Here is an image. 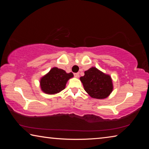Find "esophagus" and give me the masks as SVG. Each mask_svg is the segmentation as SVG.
I'll list each match as a JSON object with an SVG mask.
<instances>
[{
    "instance_id": "1",
    "label": "esophagus",
    "mask_w": 149,
    "mask_h": 149,
    "mask_svg": "<svg viewBox=\"0 0 149 149\" xmlns=\"http://www.w3.org/2000/svg\"><path fill=\"white\" fill-rule=\"evenodd\" d=\"M74 76L76 77V78H78L79 77V73H75V74H74Z\"/></svg>"
}]
</instances>
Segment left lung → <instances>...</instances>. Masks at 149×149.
Wrapping results in <instances>:
<instances>
[{"instance_id": "left-lung-1", "label": "left lung", "mask_w": 149, "mask_h": 149, "mask_svg": "<svg viewBox=\"0 0 149 149\" xmlns=\"http://www.w3.org/2000/svg\"><path fill=\"white\" fill-rule=\"evenodd\" d=\"M80 77L84 89L93 99H104L113 91L112 79L110 75L104 74L95 67H92Z\"/></svg>"}]
</instances>
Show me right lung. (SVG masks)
Listing matches in <instances>:
<instances>
[{
  "mask_svg": "<svg viewBox=\"0 0 149 149\" xmlns=\"http://www.w3.org/2000/svg\"><path fill=\"white\" fill-rule=\"evenodd\" d=\"M73 77L72 72L66 73L64 70L54 67L40 79L41 89L48 95L57 94L65 89L68 81Z\"/></svg>",
  "mask_w": 149,
  "mask_h": 149,
  "instance_id": "add662e5",
  "label": "right lung"
}]
</instances>
